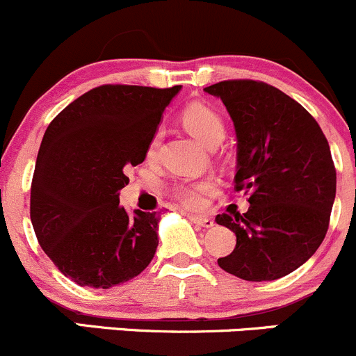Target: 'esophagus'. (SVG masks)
<instances>
[{
	"label": "esophagus",
	"instance_id": "1",
	"mask_svg": "<svg viewBox=\"0 0 356 356\" xmlns=\"http://www.w3.org/2000/svg\"><path fill=\"white\" fill-rule=\"evenodd\" d=\"M188 220L192 221L193 225H199V227H204V228L214 227V221L211 220V218H206V216H197V214H188Z\"/></svg>",
	"mask_w": 356,
	"mask_h": 356
}]
</instances>
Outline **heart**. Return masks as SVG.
I'll return each mask as SVG.
<instances>
[{
	"label": "heart",
	"instance_id": "heart-1",
	"mask_svg": "<svg viewBox=\"0 0 356 356\" xmlns=\"http://www.w3.org/2000/svg\"><path fill=\"white\" fill-rule=\"evenodd\" d=\"M181 122L202 145L206 147H216L218 143L223 140L225 136V124L223 119L220 118L218 112L213 108L206 107V105H190L183 111ZM161 135L163 133L156 131L154 136L150 138L149 143V156H154L159 147ZM216 190V183L211 179H200V181H185L179 183L173 188L175 197L186 207L192 209H199L206 202V197L214 193Z\"/></svg>",
	"mask_w": 356,
	"mask_h": 356
}]
</instances>
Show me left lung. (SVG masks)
I'll use <instances>...</instances> for the list:
<instances>
[{"instance_id": "8db88e82", "label": "left lung", "mask_w": 356, "mask_h": 356, "mask_svg": "<svg viewBox=\"0 0 356 356\" xmlns=\"http://www.w3.org/2000/svg\"><path fill=\"white\" fill-rule=\"evenodd\" d=\"M204 91L220 98L234 121L235 190L251 204L244 214L216 216L237 237L218 265L249 282L289 275L329 228L336 168L325 135L302 105L261 81H221Z\"/></svg>"}]
</instances>
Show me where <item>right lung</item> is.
<instances>
[{"label":"right lung","mask_w":356,"mask_h":356,"mask_svg":"<svg viewBox=\"0 0 356 356\" xmlns=\"http://www.w3.org/2000/svg\"><path fill=\"white\" fill-rule=\"evenodd\" d=\"M179 90L104 84L67 105L44 131L31 221L48 258L77 286L108 289L152 261L161 214H128L119 192Z\"/></svg>","instance_id":"add662e5"}]
</instances>
